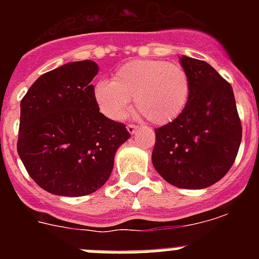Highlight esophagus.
<instances>
[{"label":"esophagus","instance_id":"1","mask_svg":"<svg viewBox=\"0 0 259 259\" xmlns=\"http://www.w3.org/2000/svg\"><path fill=\"white\" fill-rule=\"evenodd\" d=\"M127 131L130 132L131 135H135L137 131H139V127H137V125H135V124H128L127 125Z\"/></svg>","mask_w":259,"mask_h":259}]
</instances>
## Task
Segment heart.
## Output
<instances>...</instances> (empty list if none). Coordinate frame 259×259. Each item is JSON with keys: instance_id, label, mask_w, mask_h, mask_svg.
<instances>
[{"instance_id": "heart-1", "label": "heart", "mask_w": 259, "mask_h": 259, "mask_svg": "<svg viewBox=\"0 0 259 259\" xmlns=\"http://www.w3.org/2000/svg\"><path fill=\"white\" fill-rule=\"evenodd\" d=\"M189 96L188 72L162 59L127 62L115 71L113 81L101 80L95 87L96 102L107 118L122 119L134 98L137 111L154 124H167L178 118Z\"/></svg>"}]
</instances>
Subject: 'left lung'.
Wrapping results in <instances>:
<instances>
[{
	"instance_id": "left-lung-1",
	"label": "left lung",
	"mask_w": 259,
	"mask_h": 259,
	"mask_svg": "<svg viewBox=\"0 0 259 259\" xmlns=\"http://www.w3.org/2000/svg\"><path fill=\"white\" fill-rule=\"evenodd\" d=\"M191 79L188 104L176 119L155 130L152 162L178 188L215 184L235 162L242 128L232 87L206 62L182 56Z\"/></svg>"
}]
</instances>
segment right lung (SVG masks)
<instances>
[{
    "label": "right lung",
    "mask_w": 259,
    "mask_h": 259,
    "mask_svg": "<svg viewBox=\"0 0 259 259\" xmlns=\"http://www.w3.org/2000/svg\"><path fill=\"white\" fill-rule=\"evenodd\" d=\"M93 61L70 62L41 75L20 101L18 154L47 192L80 197L111 175L118 148L131 137L122 123L100 113Z\"/></svg>",
    "instance_id": "1"
}]
</instances>
